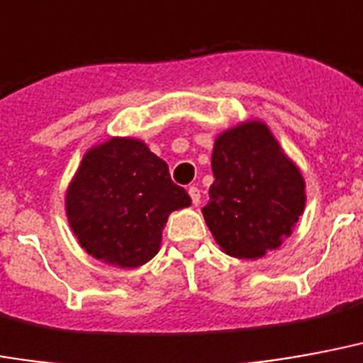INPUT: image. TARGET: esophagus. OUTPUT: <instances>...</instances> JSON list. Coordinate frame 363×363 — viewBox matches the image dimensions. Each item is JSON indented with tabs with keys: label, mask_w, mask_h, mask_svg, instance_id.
I'll return each mask as SVG.
<instances>
[{
	"label": "esophagus",
	"mask_w": 363,
	"mask_h": 363,
	"mask_svg": "<svg viewBox=\"0 0 363 363\" xmlns=\"http://www.w3.org/2000/svg\"><path fill=\"white\" fill-rule=\"evenodd\" d=\"M189 194H190V198H192V203H194V206H198V203H200V189L190 186Z\"/></svg>",
	"instance_id": "34e87169"
}]
</instances>
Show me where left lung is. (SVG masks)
I'll return each instance as SVG.
<instances>
[{
    "label": "left lung",
    "instance_id": "left-lung-1",
    "mask_svg": "<svg viewBox=\"0 0 363 363\" xmlns=\"http://www.w3.org/2000/svg\"><path fill=\"white\" fill-rule=\"evenodd\" d=\"M213 184L202 208L225 254L257 259L292 235L306 206V181L264 121L223 130L211 154Z\"/></svg>",
    "mask_w": 363,
    "mask_h": 363
}]
</instances>
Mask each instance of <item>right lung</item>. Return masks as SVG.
<instances>
[{
	"mask_svg": "<svg viewBox=\"0 0 363 363\" xmlns=\"http://www.w3.org/2000/svg\"><path fill=\"white\" fill-rule=\"evenodd\" d=\"M186 190L146 142L113 136L90 147L69 182L65 211L79 244L117 267H140L160 252L169 216L189 208Z\"/></svg>",
	"mask_w": 363,
	"mask_h": 363,
	"instance_id": "1",
	"label": "right lung"
}]
</instances>
